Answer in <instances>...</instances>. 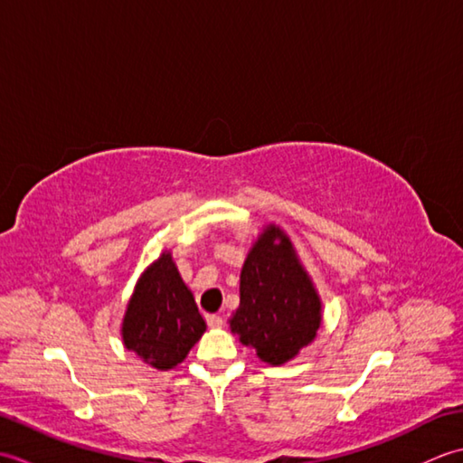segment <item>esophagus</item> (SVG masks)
<instances>
[{
    "label": "esophagus",
    "mask_w": 463,
    "mask_h": 463,
    "mask_svg": "<svg viewBox=\"0 0 463 463\" xmlns=\"http://www.w3.org/2000/svg\"><path fill=\"white\" fill-rule=\"evenodd\" d=\"M206 324H209L211 328H221L224 320L221 317H216V314H206Z\"/></svg>",
    "instance_id": "1"
}]
</instances>
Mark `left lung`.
I'll list each match as a JSON object with an SVG mask.
<instances>
[{"label": "left lung", "mask_w": 463, "mask_h": 463, "mask_svg": "<svg viewBox=\"0 0 463 463\" xmlns=\"http://www.w3.org/2000/svg\"><path fill=\"white\" fill-rule=\"evenodd\" d=\"M320 322L322 302L308 272L280 226L269 224L242 264L231 332L262 362L282 366L317 338Z\"/></svg>", "instance_id": "left-lung-1"}]
</instances>
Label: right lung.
I'll use <instances>...</instances> for the list:
<instances>
[{
  "label": "right lung",
  "instance_id": "obj_1",
  "mask_svg": "<svg viewBox=\"0 0 463 463\" xmlns=\"http://www.w3.org/2000/svg\"><path fill=\"white\" fill-rule=\"evenodd\" d=\"M206 330L193 292L186 288L169 250L137 280L127 304L121 336L127 350L156 370L181 364Z\"/></svg>",
  "mask_w": 463,
  "mask_h": 463
}]
</instances>
